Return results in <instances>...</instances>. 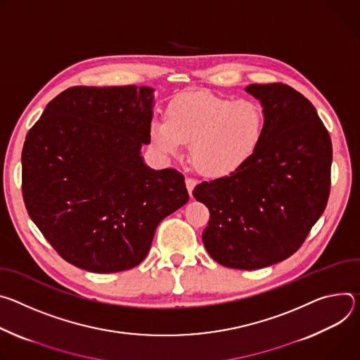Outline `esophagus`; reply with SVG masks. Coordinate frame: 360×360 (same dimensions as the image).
Here are the masks:
<instances>
[{"instance_id":"34e87169","label":"esophagus","mask_w":360,"mask_h":360,"mask_svg":"<svg viewBox=\"0 0 360 360\" xmlns=\"http://www.w3.org/2000/svg\"><path fill=\"white\" fill-rule=\"evenodd\" d=\"M195 184H197V181H195V180H193V179H190V177H187V179H186V187H187V191H188L190 197L193 195V190H194Z\"/></svg>"}]
</instances>
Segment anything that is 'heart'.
Instances as JSON below:
<instances>
[{
  "instance_id": "heart-1",
  "label": "heart",
  "mask_w": 360,
  "mask_h": 360,
  "mask_svg": "<svg viewBox=\"0 0 360 360\" xmlns=\"http://www.w3.org/2000/svg\"><path fill=\"white\" fill-rule=\"evenodd\" d=\"M264 136V114L250 100H231L207 91L183 93L154 120L150 140L165 155L177 157L190 144L191 162L206 177L221 179L248 165Z\"/></svg>"
}]
</instances>
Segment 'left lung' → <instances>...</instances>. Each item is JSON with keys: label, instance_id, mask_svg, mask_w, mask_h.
Returning a JSON list of instances; mask_svg holds the SVG:
<instances>
[{"label": "left lung", "instance_id": "8db88e82", "mask_svg": "<svg viewBox=\"0 0 360 360\" xmlns=\"http://www.w3.org/2000/svg\"><path fill=\"white\" fill-rule=\"evenodd\" d=\"M264 136L250 162L221 179L195 186L207 206V253L240 270L271 266L292 256L325 212L330 190L332 141L313 104L282 84H250Z\"/></svg>", "mask_w": 360, "mask_h": 360}]
</instances>
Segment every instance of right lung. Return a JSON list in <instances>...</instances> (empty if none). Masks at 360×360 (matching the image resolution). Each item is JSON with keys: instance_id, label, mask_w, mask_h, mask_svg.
Segmentation results:
<instances>
[{"instance_id": "1", "label": "right lung", "mask_w": 360, "mask_h": 360, "mask_svg": "<svg viewBox=\"0 0 360 360\" xmlns=\"http://www.w3.org/2000/svg\"><path fill=\"white\" fill-rule=\"evenodd\" d=\"M154 90L67 89L51 100L22 148L31 220L68 263L93 273L140 264L158 223L188 202L184 177L144 163Z\"/></svg>"}]
</instances>
